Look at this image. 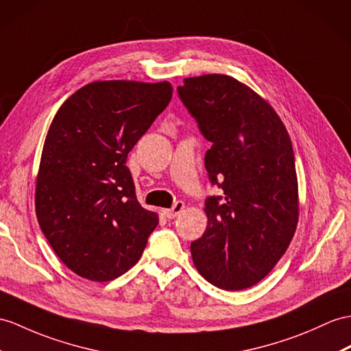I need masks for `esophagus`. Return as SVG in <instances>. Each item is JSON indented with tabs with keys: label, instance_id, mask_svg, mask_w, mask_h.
<instances>
[{
	"label": "esophagus",
	"instance_id": "esophagus-1",
	"mask_svg": "<svg viewBox=\"0 0 351 351\" xmlns=\"http://www.w3.org/2000/svg\"><path fill=\"white\" fill-rule=\"evenodd\" d=\"M184 210V202L183 201H177L173 207L171 208H167V210H164V215H165V217H168V219H174V217H177L178 215H180V213Z\"/></svg>",
	"mask_w": 351,
	"mask_h": 351
}]
</instances>
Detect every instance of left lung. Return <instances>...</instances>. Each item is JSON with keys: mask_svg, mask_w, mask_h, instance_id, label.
Here are the masks:
<instances>
[{"mask_svg": "<svg viewBox=\"0 0 351 351\" xmlns=\"http://www.w3.org/2000/svg\"><path fill=\"white\" fill-rule=\"evenodd\" d=\"M177 92L211 143L205 169L221 189L205 199L208 225L191 244L193 263L219 289H247L276 267L295 234L292 143L274 108L234 77H191Z\"/></svg>", "mask_w": 351, "mask_h": 351, "instance_id": "left-lung-1", "label": "left lung"}]
</instances>
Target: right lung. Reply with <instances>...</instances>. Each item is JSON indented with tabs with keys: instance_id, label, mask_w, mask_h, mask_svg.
Wrapping results in <instances>:
<instances>
[{
	"instance_id": "1",
	"label": "right lung",
	"mask_w": 351,
	"mask_h": 351,
	"mask_svg": "<svg viewBox=\"0 0 351 351\" xmlns=\"http://www.w3.org/2000/svg\"><path fill=\"white\" fill-rule=\"evenodd\" d=\"M171 97L168 82H95L58 110L41 153L36 211L49 244L77 276L110 281L146 249L159 220L136 199L125 164Z\"/></svg>"
}]
</instances>
